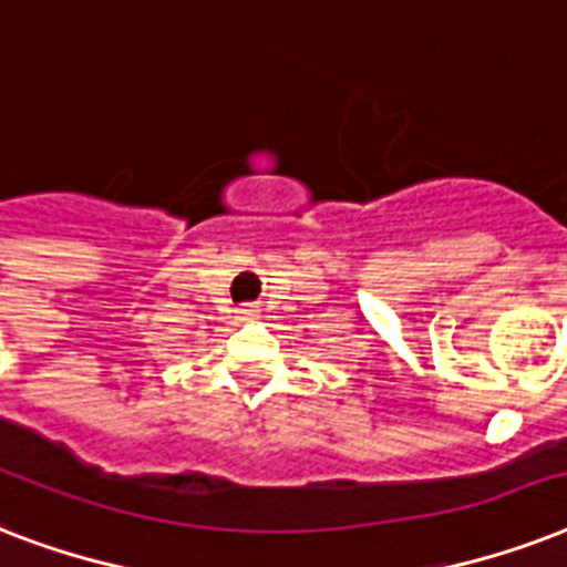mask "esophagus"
<instances>
[{
    "label": "esophagus",
    "mask_w": 567,
    "mask_h": 567,
    "mask_svg": "<svg viewBox=\"0 0 567 567\" xmlns=\"http://www.w3.org/2000/svg\"><path fill=\"white\" fill-rule=\"evenodd\" d=\"M240 320H258L261 318V309L258 306H244V309H238Z\"/></svg>",
    "instance_id": "obj_1"
}]
</instances>
